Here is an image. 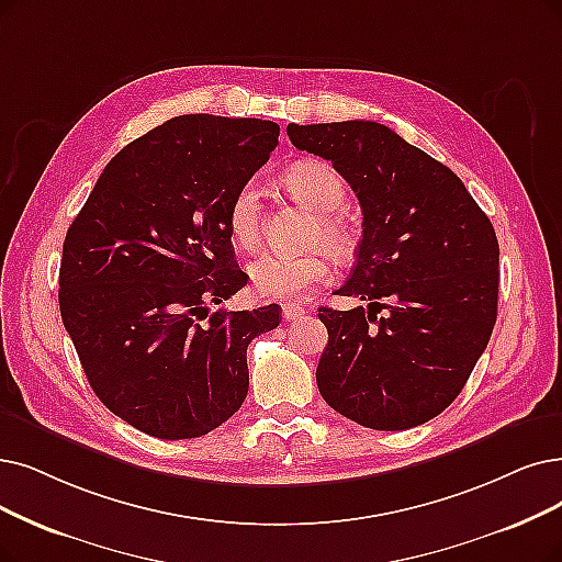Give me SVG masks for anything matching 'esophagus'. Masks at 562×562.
<instances>
[{
    "instance_id": "34e87169",
    "label": "esophagus",
    "mask_w": 562,
    "mask_h": 562,
    "mask_svg": "<svg viewBox=\"0 0 562 562\" xmlns=\"http://www.w3.org/2000/svg\"><path fill=\"white\" fill-rule=\"evenodd\" d=\"M304 316H306V308H304V306L293 304V302H285V304H283V321L295 323V321H300V318H304Z\"/></svg>"
}]
</instances>
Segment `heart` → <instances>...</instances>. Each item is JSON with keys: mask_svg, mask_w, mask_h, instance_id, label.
<instances>
[{"mask_svg": "<svg viewBox=\"0 0 562 562\" xmlns=\"http://www.w3.org/2000/svg\"><path fill=\"white\" fill-rule=\"evenodd\" d=\"M281 182L297 203L318 214L311 233V244L325 249L302 256L262 254L251 267L254 288L269 300H302L313 288L323 285L334 274L331 256H350L357 246L355 223L339 210L346 203V182L327 161L306 159L290 166ZM228 233L241 249H256L262 233V195L256 182H244L228 207Z\"/></svg>", "mask_w": 562, "mask_h": 562, "instance_id": "obj_1", "label": "heart"}]
</instances>
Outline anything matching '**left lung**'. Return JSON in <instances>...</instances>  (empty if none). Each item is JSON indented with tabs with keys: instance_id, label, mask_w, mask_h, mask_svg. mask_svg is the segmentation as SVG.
Returning <instances> with one entry per match:
<instances>
[{
	"instance_id": "left-lung-1",
	"label": "left lung",
	"mask_w": 562,
	"mask_h": 562,
	"mask_svg": "<svg viewBox=\"0 0 562 562\" xmlns=\"http://www.w3.org/2000/svg\"><path fill=\"white\" fill-rule=\"evenodd\" d=\"M288 136L331 161L364 214L355 267L336 295L369 308L321 306L329 341L318 390L367 429H413L459 396L491 339L496 231L450 168L385 124H288Z\"/></svg>"
}]
</instances>
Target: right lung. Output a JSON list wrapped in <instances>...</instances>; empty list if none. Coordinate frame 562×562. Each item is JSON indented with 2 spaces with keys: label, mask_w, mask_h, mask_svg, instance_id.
I'll return each instance as SVG.
<instances>
[{
  "label": "right lung",
  "mask_w": 562,
  "mask_h": 562,
  "mask_svg": "<svg viewBox=\"0 0 562 562\" xmlns=\"http://www.w3.org/2000/svg\"><path fill=\"white\" fill-rule=\"evenodd\" d=\"M279 143V124L179 115L126 145L64 239L59 311L103 406L138 431H214L249 392L246 348L279 304L207 311L246 285L228 233L235 191Z\"/></svg>",
  "instance_id": "obj_1"
}]
</instances>
